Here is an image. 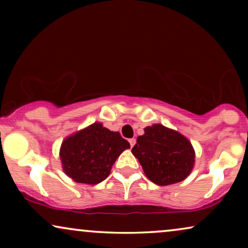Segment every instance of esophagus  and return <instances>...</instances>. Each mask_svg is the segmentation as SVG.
Here are the masks:
<instances>
[{
    "label": "esophagus",
    "instance_id": "34e87169",
    "mask_svg": "<svg viewBox=\"0 0 248 248\" xmlns=\"http://www.w3.org/2000/svg\"><path fill=\"white\" fill-rule=\"evenodd\" d=\"M128 142H130V144H131V147H133V145L137 143V140H135L134 138H132V139H130V140H128Z\"/></svg>",
    "mask_w": 248,
    "mask_h": 248
}]
</instances>
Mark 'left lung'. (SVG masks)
Segmentation results:
<instances>
[{
  "mask_svg": "<svg viewBox=\"0 0 248 248\" xmlns=\"http://www.w3.org/2000/svg\"><path fill=\"white\" fill-rule=\"evenodd\" d=\"M132 154L138 158L145 176L160 186L184 181L192 170L195 158L191 142L161 124L145 127Z\"/></svg>",
  "mask_w": 248,
  "mask_h": 248,
  "instance_id": "8db88e82",
  "label": "left lung"
}]
</instances>
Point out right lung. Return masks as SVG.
Segmentation results:
<instances>
[{
  "label": "right lung",
  "instance_id": "add662e5",
  "mask_svg": "<svg viewBox=\"0 0 248 248\" xmlns=\"http://www.w3.org/2000/svg\"><path fill=\"white\" fill-rule=\"evenodd\" d=\"M128 148L118 132L93 123L65 139L60 157L64 171L74 182L94 185L108 177L118 155Z\"/></svg>",
  "mask_w": 248,
  "mask_h": 248
}]
</instances>
